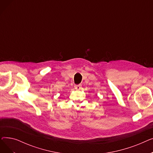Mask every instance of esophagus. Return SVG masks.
Here are the masks:
<instances>
[{"label":"esophagus","mask_w":153,"mask_h":153,"mask_svg":"<svg viewBox=\"0 0 153 153\" xmlns=\"http://www.w3.org/2000/svg\"><path fill=\"white\" fill-rule=\"evenodd\" d=\"M81 87H82V85H81V84L74 85V89H76V90H80L81 89Z\"/></svg>","instance_id":"1"}]
</instances>
